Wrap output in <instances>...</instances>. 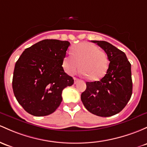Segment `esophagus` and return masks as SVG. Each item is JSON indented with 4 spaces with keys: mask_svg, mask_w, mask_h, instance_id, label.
<instances>
[{
    "mask_svg": "<svg viewBox=\"0 0 147 147\" xmlns=\"http://www.w3.org/2000/svg\"><path fill=\"white\" fill-rule=\"evenodd\" d=\"M74 80H75V84H77L79 82H80V80H79V79L76 78V77H75V78H74Z\"/></svg>",
    "mask_w": 147,
    "mask_h": 147,
    "instance_id": "obj_1",
    "label": "esophagus"
}]
</instances>
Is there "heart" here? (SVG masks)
Returning <instances> with one entry per match:
<instances>
[{"label":"heart","instance_id":"obj_1","mask_svg":"<svg viewBox=\"0 0 147 147\" xmlns=\"http://www.w3.org/2000/svg\"><path fill=\"white\" fill-rule=\"evenodd\" d=\"M71 56L63 60V67L67 73L72 75L80 68L82 75L91 81H98L105 75L108 69L106 54L96 45L82 42L72 48Z\"/></svg>","mask_w":147,"mask_h":147}]
</instances>
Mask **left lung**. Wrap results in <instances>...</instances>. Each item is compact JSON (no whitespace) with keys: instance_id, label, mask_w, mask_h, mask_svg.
Segmentation results:
<instances>
[{"instance_id":"left-lung-1","label":"left lung","mask_w":147,"mask_h":147,"mask_svg":"<svg viewBox=\"0 0 147 147\" xmlns=\"http://www.w3.org/2000/svg\"><path fill=\"white\" fill-rule=\"evenodd\" d=\"M107 54L109 61L107 73L100 81L86 82L81 100L88 112L107 117L120 112L133 92L131 65L125 53L105 41L91 40Z\"/></svg>"}]
</instances>
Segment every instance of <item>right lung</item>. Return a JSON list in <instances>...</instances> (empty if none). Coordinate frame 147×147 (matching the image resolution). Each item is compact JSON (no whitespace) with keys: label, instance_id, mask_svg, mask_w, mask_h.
Instances as JSON below:
<instances>
[{"label":"right lung","instance_id":"obj_1","mask_svg":"<svg viewBox=\"0 0 147 147\" xmlns=\"http://www.w3.org/2000/svg\"><path fill=\"white\" fill-rule=\"evenodd\" d=\"M68 41L43 40L24 51L16 62L12 88L16 99L35 117L52 114L62 101V91L74 80L64 72Z\"/></svg>","mask_w":147,"mask_h":147}]
</instances>
